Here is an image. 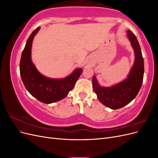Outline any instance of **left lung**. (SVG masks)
<instances>
[{
  "label": "left lung",
  "instance_id": "left-lung-1",
  "mask_svg": "<svg viewBox=\"0 0 158 158\" xmlns=\"http://www.w3.org/2000/svg\"><path fill=\"white\" fill-rule=\"evenodd\" d=\"M127 33L135 51V62L127 78L110 87L102 86L95 75L92 78L93 89L99 102L111 109H120L131 103L139 92L144 77V59L139 43L131 31Z\"/></svg>",
  "mask_w": 158,
  "mask_h": 158
}]
</instances>
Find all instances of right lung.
Wrapping results in <instances>:
<instances>
[{"label": "right lung", "instance_id": "add662e5", "mask_svg": "<svg viewBox=\"0 0 158 158\" xmlns=\"http://www.w3.org/2000/svg\"><path fill=\"white\" fill-rule=\"evenodd\" d=\"M38 27L28 37L20 63V73L26 89L40 102L49 104L64 99L74 87L82 73V69H76L63 78H51L41 74L31 60V46L33 38L40 30Z\"/></svg>", "mask_w": 158, "mask_h": 158}]
</instances>
